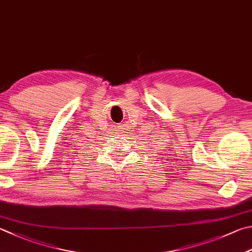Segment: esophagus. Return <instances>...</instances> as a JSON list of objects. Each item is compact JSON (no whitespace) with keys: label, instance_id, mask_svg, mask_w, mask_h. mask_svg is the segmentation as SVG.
<instances>
[{"label":"esophagus","instance_id":"esophagus-1","mask_svg":"<svg viewBox=\"0 0 252 252\" xmlns=\"http://www.w3.org/2000/svg\"><path fill=\"white\" fill-rule=\"evenodd\" d=\"M122 131H123V130H122Z\"/></svg>","mask_w":252,"mask_h":252}]
</instances>
